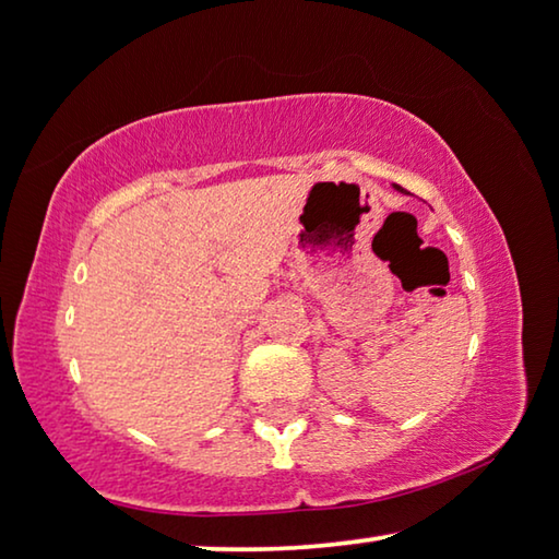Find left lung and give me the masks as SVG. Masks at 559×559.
<instances>
[{
    "instance_id": "1",
    "label": "left lung",
    "mask_w": 559,
    "mask_h": 559,
    "mask_svg": "<svg viewBox=\"0 0 559 559\" xmlns=\"http://www.w3.org/2000/svg\"><path fill=\"white\" fill-rule=\"evenodd\" d=\"M395 189H397V191H403V193H407V191L403 189V186H397V183H395Z\"/></svg>"
}]
</instances>
